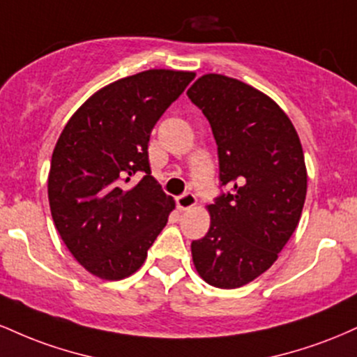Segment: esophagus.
I'll list each match as a JSON object with an SVG mask.
<instances>
[{
    "label": "esophagus",
    "mask_w": 357,
    "mask_h": 357,
    "mask_svg": "<svg viewBox=\"0 0 357 357\" xmlns=\"http://www.w3.org/2000/svg\"><path fill=\"white\" fill-rule=\"evenodd\" d=\"M176 204H178L179 210H190V208H192L196 204L195 192H191V191L183 192L181 196H178V198H176Z\"/></svg>",
    "instance_id": "esophagus-1"
}]
</instances>
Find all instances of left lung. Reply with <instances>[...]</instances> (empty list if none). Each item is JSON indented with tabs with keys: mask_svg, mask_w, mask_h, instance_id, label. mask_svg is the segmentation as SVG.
Wrapping results in <instances>:
<instances>
[{
	"mask_svg": "<svg viewBox=\"0 0 357 357\" xmlns=\"http://www.w3.org/2000/svg\"><path fill=\"white\" fill-rule=\"evenodd\" d=\"M188 97L210 122L218 146L220 188L210 230L191 243L204 282L236 289L268 270L296 231L307 173L301 141L285 112L265 93L216 73Z\"/></svg>",
	"mask_w": 357,
	"mask_h": 357,
	"instance_id": "8db88e82",
	"label": "left lung"
}]
</instances>
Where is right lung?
I'll return each mask as SVG.
<instances>
[{"instance_id":"1","label":"right lung","mask_w":357,"mask_h":357,"mask_svg":"<svg viewBox=\"0 0 357 357\" xmlns=\"http://www.w3.org/2000/svg\"><path fill=\"white\" fill-rule=\"evenodd\" d=\"M192 79L190 72L147 70L114 82L60 134L48 174L52 218L93 275L129 277L166 227L174 199L151 176L147 146L155 122Z\"/></svg>"}]
</instances>
